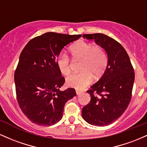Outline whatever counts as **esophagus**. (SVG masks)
Instances as JSON below:
<instances>
[{
  "label": "esophagus",
  "mask_w": 147,
  "mask_h": 147,
  "mask_svg": "<svg viewBox=\"0 0 147 147\" xmlns=\"http://www.w3.org/2000/svg\"><path fill=\"white\" fill-rule=\"evenodd\" d=\"M76 93H77V95H79L80 94H82V92H81V91H79V90H76Z\"/></svg>",
  "instance_id": "obj_1"
}]
</instances>
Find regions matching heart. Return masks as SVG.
<instances>
[{
    "label": "heart",
    "mask_w": 147,
    "mask_h": 147,
    "mask_svg": "<svg viewBox=\"0 0 147 147\" xmlns=\"http://www.w3.org/2000/svg\"><path fill=\"white\" fill-rule=\"evenodd\" d=\"M70 52L74 60L82 61L79 66L81 72L67 77L66 84L70 87L83 89L91 83L92 76L95 78H99L107 67V56L103 48L99 46L79 41L70 47ZM57 65L62 75H68L70 73V61L66 55L61 54L58 57Z\"/></svg>",
    "instance_id": "obj_1"
}]
</instances>
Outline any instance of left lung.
<instances>
[{
	"label": "left lung",
	"mask_w": 147,
	"mask_h": 147,
	"mask_svg": "<svg viewBox=\"0 0 147 147\" xmlns=\"http://www.w3.org/2000/svg\"><path fill=\"white\" fill-rule=\"evenodd\" d=\"M83 37L95 40V43L104 49L108 64L104 75L87 91L90 102L82 109V117L91 125L107 126L117 120L129 106L134 70L125 49L113 38L100 33L84 34Z\"/></svg>",
	"instance_id": "1"
}]
</instances>
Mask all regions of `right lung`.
I'll return each mask as SVG.
<instances>
[{"label": "right lung", "instance_id": "obj_1", "mask_svg": "<svg viewBox=\"0 0 147 147\" xmlns=\"http://www.w3.org/2000/svg\"><path fill=\"white\" fill-rule=\"evenodd\" d=\"M82 35L47 32L28 42L14 73L16 97L21 111L32 122L52 126L61 119L65 103L75 89L60 91L65 79L57 65L61 51Z\"/></svg>", "mask_w": 147, "mask_h": 147}]
</instances>
